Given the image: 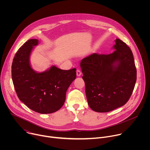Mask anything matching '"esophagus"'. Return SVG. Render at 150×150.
I'll return each mask as SVG.
<instances>
[{
    "label": "esophagus",
    "instance_id": "obj_1",
    "mask_svg": "<svg viewBox=\"0 0 150 150\" xmlns=\"http://www.w3.org/2000/svg\"><path fill=\"white\" fill-rule=\"evenodd\" d=\"M76 75L77 76H80L81 75V72L79 69L76 71Z\"/></svg>",
    "mask_w": 150,
    "mask_h": 150
}]
</instances>
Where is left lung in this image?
<instances>
[{
	"label": "left lung",
	"instance_id": "obj_1",
	"mask_svg": "<svg viewBox=\"0 0 150 150\" xmlns=\"http://www.w3.org/2000/svg\"><path fill=\"white\" fill-rule=\"evenodd\" d=\"M109 54L93 53L80 67L88 104L94 111L109 112L125 105L133 92L137 69L131 49L119 38Z\"/></svg>",
	"mask_w": 150,
	"mask_h": 150
}]
</instances>
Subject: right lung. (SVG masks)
I'll use <instances>...</instances> for the list:
<instances>
[{
	"mask_svg": "<svg viewBox=\"0 0 150 150\" xmlns=\"http://www.w3.org/2000/svg\"><path fill=\"white\" fill-rule=\"evenodd\" d=\"M38 40L30 39L15 55L12 65V78L19 99L32 110L52 113L59 110L66 99V93L76 76V69L62 70L55 66L42 72L31 67L30 57Z\"/></svg>",
	"mask_w": 150,
	"mask_h": 150,
	"instance_id": "1",
	"label": "right lung"
}]
</instances>
